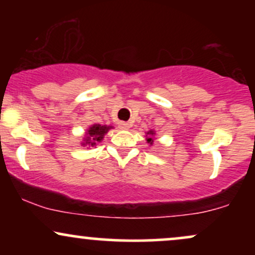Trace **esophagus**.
I'll return each instance as SVG.
<instances>
[{"mask_svg":"<svg viewBox=\"0 0 255 255\" xmlns=\"http://www.w3.org/2000/svg\"><path fill=\"white\" fill-rule=\"evenodd\" d=\"M119 127H120V129H128V128L130 127V125L128 124V122L121 121V122H119Z\"/></svg>","mask_w":255,"mask_h":255,"instance_id":"esophagus-1","label":"esophagus"}]
</instances>
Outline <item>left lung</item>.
<instances>
[{
  "label": "left lung",
  "mask_w": 255,
  "mask_h": 255,
  "mask_svg": "<svg viewBox=\"0 0 255 255\" xmlns=\"http://www.w3.org/2000/svg\"><path fill=\"white\" fill-rule=\"evenodd\" d=\"M147 134H148V136H147V142L150 145H152L153 144V139H152V136H153V130H150V131H147Z\"/></svg>",
  "instance_id": "left-lung-1"
}]
</instances>
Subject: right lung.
<instances>
[{"instance_id": "right-lung-1", "label": "right lung", "mask_w": 255, "mask_h": 255, "mask_svg": "<svg viewBox=\"0 0 255 255\" xmlns=\"http://www.w3.org/2000/svg\"><path fill=\"white\" fill-rule=\"evenodd\" d=\"M111 127L108 126H101V125H93L87 131V135L85 137V144L90 146H95L98 141L103 139V136L108 133V130Z\"/></svg>"}]
</instances>
